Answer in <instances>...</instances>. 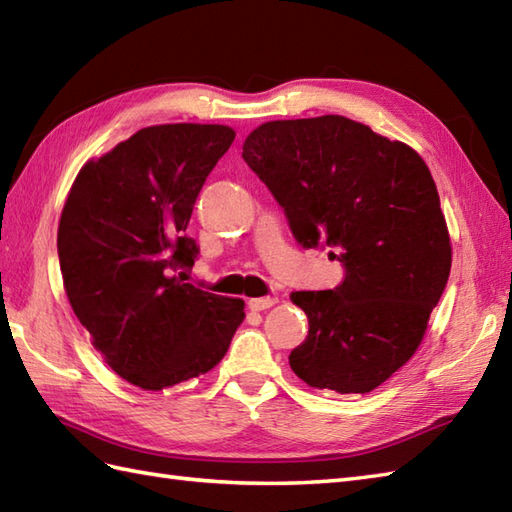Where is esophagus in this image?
I'll list each match as a JSON object with an SVG mask.
<instances>
[{"instance_id": "34e87169", "label": "esophagus", "mask_w": 512, "mask_h": 512, "mask_svg": "<svg viewBox=\"0 0 512 512\" xmlns=\"http://www.w3.org/2000/svg\"><path fill=\"white\" fill-rule=\"evenodd\" d=\"M275 303H277L275 296H259V299L248 301V307H251L253 312H264V310H270Z\"/></svg>"}]
</instances>
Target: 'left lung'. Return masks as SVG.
Segmentation results:
<instances>
[{
    "instance_id": "1",
    "label": "left lung",
    "mask_w": 512,
    "mask_h": 512,
    "mask_svg": "<svg viewBox=\"0 0 512 512\" xmlns=\"http://www.w3.org/2000/svg\"><path fill=\"white\" fill-rule=\"evenodd\" d=\"M242 157L296 242L325 244L344 266L338 288L290 294L310 320L292 371L312 388L371 392L419 349L449 279L451 242L430 170L403 141L342 115L261 124Z\"/></svg>"
}]
</instances>
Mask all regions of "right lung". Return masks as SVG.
<instances>
[{
    "label": "right lung",
    "mask_w": 512,
    "mask_h": 512,
    "mask_svg": "<svg viewBox=\"0 0 512 512\" xmlns=\"http://www.w3.org/2000/svg\"><path fill=\"white\" fill-rule=\"evenodd\" d=\"M235 130L222 124L141 128L82 165L58 222L71 310L126 382L163 390L205 375L227 353L244 301L183 283L198 246L194 202Z\"/></svg>",
    "instance_id": "obj_1"
}]
</instances>
